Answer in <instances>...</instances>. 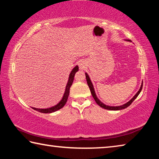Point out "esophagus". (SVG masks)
I'll list each match as a JSON object with an SVG mask.
<instances>
[{
  "instance_id": "1",
  "label": "esophagus",
  "mask_w": 159,
  "mask_h": 159,
  "mask_svg": "<svg viewBox=\"0 0 159 159\" xmlns=\"http://www.w3.org/2000/svg\"><path fill=\"white\" fill-rule=\"evenodd\" d=\"M79 68L83 70V69H85V68L86 67V63L85 61L81 60V61H79Z\"/></svg>"
}]
</instances>
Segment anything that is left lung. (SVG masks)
Masks as SVG:
<instances>
[{
	"mask_svg": "<svg viewBox=\"0 0 159 159\" xmlns=\"http://www.w3.org/2000/svg\"><path fill=\"white\" fill-rule=\"evenodd\" d=\"M126 41H131L130 40H126ZM85 77H86V80H87L88 85V86H89V88H90V90L91 94H92V95H93V97L94 99H95V100L96 103L98 104L99 107H101L102 108H104V109H108V110H114V111H117V110H121V109H125V108H127L128 107L130 106V104H132V102H133L134 100V99H135L137 98H138V96L139 95V94L140 93L141 90H142V85H143V83H142V85H141L140 88H139V90H138V92L137 93L136 95H134V96L133 97V98L130 99V101H129L128 102H127V103L123 104V105H121V106L111 107V106H107V105H106V104H104L102 103V102L101 101H99V99L98 98H97L96 94H95V89H94V88H93V85L92 82H91V80H90V79L89 76H88L87 73H85Z\"/></svg>",
	"mask_w": 159,
	"mask_h": 159,
	"instance_id": "8db88e82",
	"label": "left lung"
}]
</instances>
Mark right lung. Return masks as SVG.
I'll return each instance as SVG.
<instances>
[{"label":"right lung","instance_id":"obj_1","mask_svg":"<svg viewBox=\"0 0 159 159\" xmlns=\"http://www.w3.org/2000/svg\"><path fill=\"white\" fill-rule=\"evenodd\" d=\"M78 71H79V66H76L73 69H72V71H71V73H70V74H69V80H68V82H67L65 92H64L63 98L57 104H56L55 106H53L52 107H50V108H47V109H37V108H34V107H32V109L36 110V111H39V112L44 113V114H49V113L55 112L56 111H57V110L62 108V107L65 105L67 99H68L70 88H71L72 83H73L75 74H76Z\"/></svg>","mask_w":159,"mask_h":159}]
</instances>
